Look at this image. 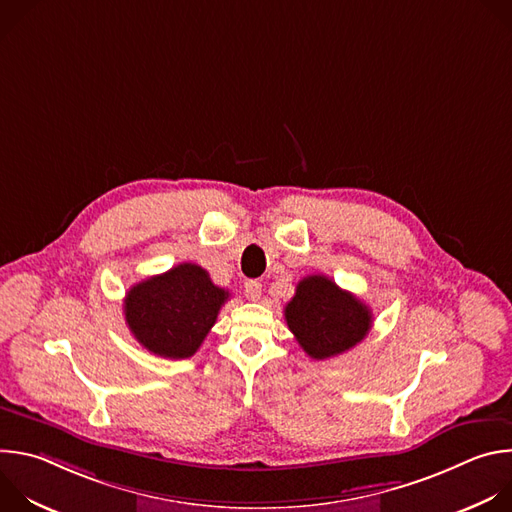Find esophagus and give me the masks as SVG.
<instances>
[{
  "mask_svg": "<svg viewBox=\"0 0 512 512\" xmlns=\"http://www.w3.org/2000/svg\"><path fill=\"white\" fill-rule=\"evenodd\" d=\"M245 296H247V300L257 302L261 298V283L255 279L245 281Z\"/></svg>",
  "mask_w": 512,
  "mask_h": 512,
  "instance_id": "esophagus-1",
  "label": "esophagus"
}]
</instances>
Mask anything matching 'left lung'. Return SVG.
<instances>
[{
  "instance_id": "obj_1",
  "label": "left lung",
  "mask_w": 512,
  "mask_h": 512,
  "mask_svg": "<svg viewBox=\"0 0 512 512\" xmlns=\"http://www.w3.org/2000/svg\"><path fill=\"white\" fill-rule=\"evenodd\" d=\"M285 322L308 356L324 360L362 342L373 326V314L330 277L308 275L285 306Z\"/></svg>"
}]
</instances>
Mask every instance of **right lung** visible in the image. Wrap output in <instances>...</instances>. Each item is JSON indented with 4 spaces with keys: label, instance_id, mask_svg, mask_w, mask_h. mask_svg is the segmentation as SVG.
<instances>
[{
    "label": "right lung",
    "instance_id": "1",
    "mask_svg": "<svg viewBox=\"0 0 512 512\" xmlns=\"http://www.w3.org/2000/svg\"><path fill=\"white\" fill-rule=\"evenodd\" d=\"M229 300L206 269L180 263L162 275L135 283L125 296L123 314L133 338L164 358L192 356Z\"/></svg>",
    "mask_w": 512,
    "mask_h": 512
}]
</instances>
